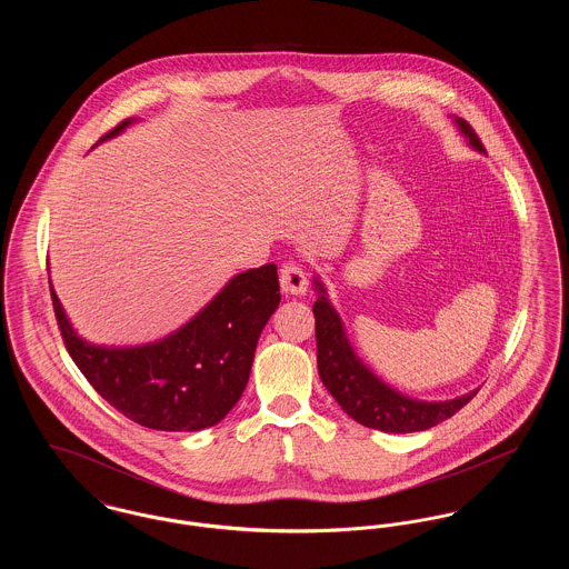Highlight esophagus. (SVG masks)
Wrapping results in <instances>:
<instances>
[{
	"instance_id": "1",
	"label": "esophagus",
	"mask_w": 569,
	"mask_h": 569,
	"mask_svg": "<svg viewBox=\"0 0 569 569\" xmlns=\"http://www.w3.org/2000/svg\"><path fill=\"white\" fill-rule=\"evenodd\" d=\"M279 283H281V292L292 295V297H302L307 292V286H309L307 274L295 262H288V264L281 267Z\"/></svg>"
}]
</instances>
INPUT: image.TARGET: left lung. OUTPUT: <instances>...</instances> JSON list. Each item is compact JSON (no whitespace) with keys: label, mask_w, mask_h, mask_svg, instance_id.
<instances>
[{"label":"left lung","mask_w":569,"mask_h":569,"mask_svg":"<svg viewBox=\"0 0 569 569\" xmlns=\"http://www.w3.org/2000/svg\"><path fill=\"white\" fill-rule=\"evenodd\" d=\"M455 123L476 151H487L465 119L457 117ZM316 290L318 300L313 305V316L320 378L341 409L362 427L378 429L383 433L427 431L452 418L460 407L467 406L478 395L480 388L450 401H418L390 388L376 373H371L353 352L343 322L326 297L322 281L318 279Z\"/></svg>","instance_id":"left-lung-1"}]
</instances>
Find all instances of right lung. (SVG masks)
Wrapping results in <instances>:
<instances>
[{
	"instance_id": "add662e5",
	"label": "right lung",
	"mask_w": 569,
	"mask_h": 569,
	"mask_svg": "<svg viewBox=\"0 0 569 569\" xmlns=\"http://www.w3.org/2000/svg\"><path fill=\"white\" fill-rule=\"evenodd\" d=\"M121 121L100 140L123 132ZM54 318L66 350L110 406L140 427L191 433L213 427L241 399L262 328L279 307L277 267L232 277L190 322L162 341L134 348L87 343L54 295Z\"/></svg>"
}]
</instances>
